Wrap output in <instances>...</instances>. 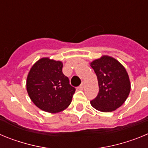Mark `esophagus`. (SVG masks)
<instances>
[{
  "instance_id": "obj_1",
  "label": "esophagus",
  "mask_w": 148,
  "mask_h": 148,
  "mask_svg": "<svg viewBox=\"0 0 148 148\" xmlns=\"http://www.w3.org/2000/svg\"><path fill=\"white\" fill-rule=\"evenodd\" d=\"M84 86V83H82V84H80V86L78 87V88L80 89V90H83Z\"/></svg>"
}]
</instances>
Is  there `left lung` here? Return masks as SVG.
<instances>
[{
    "label": "left lung",
    "instance_id": "1",
    "mask_svg": "<svg viewBox=\"0 0 148 148\" xmlns=\"http://www.w3.org/2000/svg\"><path fill=\"white\" fill-rule=\"evenodd\" d=\"M97 75L99 92L90 104L101 112H112L121 107L130 91L125 68L115 58L104 56L90 64Z\"/></svg>",
    "mask_w": 148,
    "mask_h": 148
}]
</instances>
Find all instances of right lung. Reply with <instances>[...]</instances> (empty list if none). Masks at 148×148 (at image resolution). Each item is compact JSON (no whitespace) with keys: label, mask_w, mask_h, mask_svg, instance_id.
Listing matches in <instances>:
<instances>
[{"label":"right lung","mask_w":148,"mask_h":148,"mask_svg":"<svg viewBox=\"0 0 148 148\" xmlns=\"http://www.w3.org/2000/svg\"><path fill=\"white\" fill-rule=\"evenodd\" d=\"M61 61L44 58L31 68L27 76V90L32 102L42 110L58 113L72 101L75 88L62 72Z\"/></svg>","instance_id":"add662e5"}]
</instances>
